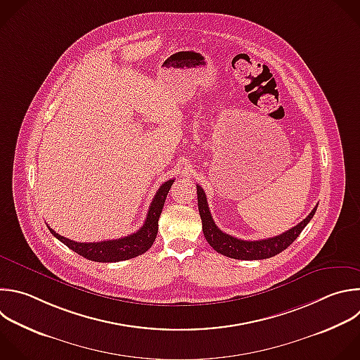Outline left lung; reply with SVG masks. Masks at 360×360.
I'll list each match as a JSON object with an SVG mask.
<instances>
[{
	"label": "left lung",
	"mask_w": 360,
	"mask_h": 360,
	"mask_svg": "<svg viewBox=\"0 0 360 360\" xmlns=\"http://www.w3.org/2000/svg\"><path fill=\"white\" fill-rule=\"evenodd\" d=\"M196 192H198L199 214L202 219V230L207 243L217 253L236 260H263V259H270L277 256L278 253L285 250L300 236V233L309 223V220L312 219L318 207L315 206L312 212L302 221H300L297 226L291 227L290 230L284 231L283 234L263 238V240L252 242V240H242V238L233 237L221 231L213 221V217L209 212L206 195L199 185H196Z\"/></svg>",
	"instance_id": "obj_1"
}]
</instances>
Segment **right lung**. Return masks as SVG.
<instances>
[{
    "instance_id": "obj_1",
    "label": "right lung",
    "mask_w": 360,
    "mask_h": 360,
    "mask_svg": "<svg viewBox=\"0 0 360 360\" xmlns=\"http://www.w3.org/2000/svg\"><path fill=\"white\" fill-rule=\"evenodd\" d=\"M175 179H169L164 182L157 195L154 196L147 219L143 224V227L129 236H124L122 238H115V240H104V242H93V243H79L70 238H66L60 234H58L53 229L48 226L51 233L60 240L63 245H66L70 250L80 255L82 257L98 262V263H114V262H123L130 260L137 256H141L146 253L153 243L155 242V237L158 233V219L161 216L167 195L172 186Z\"/></svg>"
}]
</instances>
